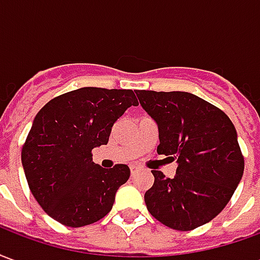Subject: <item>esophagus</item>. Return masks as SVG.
<instances>
[{"label":"esophagus","mask_w":260,"mask_h":260,"mask_svg":"<svg viewBox=\"0 0 260 260\" xmlns=\"http://www.w3.org/2000/svg\"><path fill=\"white\" fill-rule=\"evenodd\" d=\"M139 171V167H136V166H131V173L132 174H136Z\"/></svg>","instance_id":"1"}]
</instances>
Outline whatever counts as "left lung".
Here are the masks:
<instances>
[{"label":"left lung","instance_id":"left-lung-1","mask_svg":"<svg viewBox=\"0 0 260 260\" xmlns=\"http://www.w3.org/2000/svg\"><path fill=\"white\" fill-rule=\"evenodd\" d=\"M135 93L157 124V153L178 164L174 178L153 170L154 184L145 193L147 210L178 231L209 223L229 203L244 174L234 124L220 108L188 91Z\"/></svg>","mask_w":260,"mask_h":260}]
</instances>
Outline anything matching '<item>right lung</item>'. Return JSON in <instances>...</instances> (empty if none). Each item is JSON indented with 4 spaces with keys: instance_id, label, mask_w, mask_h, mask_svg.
<instances>
[{
    "instance_id": "right-lung-1",
    "label": "right lung",
    "mask_w": 260,
    "mask_h": 260,
    "mask_svg": "<svg viewBox=\"0 0 260 260\" xmlns=\"http://www.w3.org/2000/svg\"><path fill=\"white\" fill-rule=\"evenodd\" d=\"M131 106H138L132 90L80 87L37 113L22 149V166L31 193L50 217L82 227L113 209L129 167L103 169L91 150L107 145L114 122Z\"/></svg>"
}]
</instances>
